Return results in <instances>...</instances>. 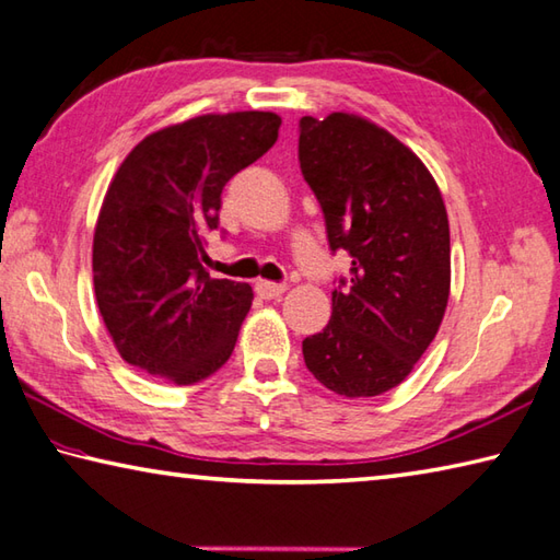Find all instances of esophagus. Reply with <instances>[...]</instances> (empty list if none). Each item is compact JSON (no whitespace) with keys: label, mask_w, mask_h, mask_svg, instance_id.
Here are the masks:
<instances>
[{"label":"esophagus","mask_w":560,"mask_h":560,"mask_svg":"<svg viewBox=\"0 0 560 560\" xmlns=\"http://www.w3.org/2000/svg\"><path fill=\"white\" fill-rule=\"evenodd\" d=\"M255 291L261 295V299H279V295L287 291V283H273V281H257Z\"/></svg>","instance_id":"esophagus-1"}]
</instances>
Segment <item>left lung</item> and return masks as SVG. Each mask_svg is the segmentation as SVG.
I'll return each instance as SVG.
<instances>
[{"label":"left lung","instance_id":"left-lung-1","mask_svg":"<svg viewBox=\"0 0 560 560\" xmlns=\"http://www.w3.org/2000/svg\"><path fill=\"white\" fill-rule=\"evenodd\" d=\"M299 160L327 243L352 257L330 323L303 339L305 366L337 396L374 398L410 376L442 325L452 289L442 191L408 145L357 114L303 116Z\"/></svg>","mask_w":560,"mask_h":560}]
</instances>
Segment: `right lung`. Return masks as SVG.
Wrapping results in <instances>:
<instances>
[{
  "mask_svg": "<svg viewBox=\"0 0 560 560\" xmlns=\"http://www.w3.org/2000/svg\"><path fill=\"white\" fill-rule=\"evenodd\" d=\"M271 112L206 114L155 130L120 162L94 228L98 313L118 354L191 386L230 359L249 313V283L211 279L206 235L223 186L279 138Z\"/></svg>",
  "mask_w": 560,
  "mask_h": 560,
  "instance_id": "right-lung-1",
  "label": "right lung"
}]
</instances>
